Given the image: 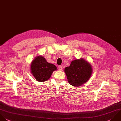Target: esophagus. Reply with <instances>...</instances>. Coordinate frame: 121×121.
Segmentation results:
<instances>
[{"instance_id":"obj_1","label":"esophagus","mask_w":121,"mask_h":121,"mask_svg":"<svg viewBox=\"0 0 121 121\" xmlns=\"http://www.w3.org/2000/svg\"><path fill=\"white\" fill-rule=\"evenodd\" d=\"M62 69V67L61 66H59V70H61Z\"/></svg>"}]
</instances>
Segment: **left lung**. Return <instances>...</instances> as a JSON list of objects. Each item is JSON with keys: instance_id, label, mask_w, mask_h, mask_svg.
<instances>
[{"instance_id": "8db88e82", "label": "left lung", "mask_w": 121, "mask_h": 121, "mask_svg": "<svg viewBox=\"0 0 121 121\" xmlns=\"http://www.w3.org/2000/svg\"><path fill=\"white\" fill-rule=\"evenodd\" d=\"M64 72L69 83L75 87H78L88 81L93 69L92 65L81 58L72 60L69 66L64 69Z\"/></svg>"}]
</instances>
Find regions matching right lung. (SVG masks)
<instances>
[{"mask_svg":"<svg viewBox=\"0 0 121 121\" xmlns=\"http://www.w3.org/2000/svg\"><path fill=\"white\" fill-rule=\"evenodd\" d=\"M57 69L55 65L48 62L44 57L40 55L35 57L30 65L31 74L39 82L48 80L53 72Z\"/></svg>","mask_w":121,"mask_h":121,"instance_id":"obj_1","label":"right lung"}]
</instances>
